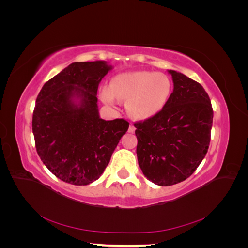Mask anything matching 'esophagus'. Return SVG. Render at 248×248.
I'll return each mask as SVG.
<instances>
[{
    "label": "esophagus",
    "instance_id": "1",
    "mask_svg": "<svg viewBox=\"0 0 248 248\" xmlns=\"http://www.w3.org/2000/svg\"><path fill=\"white\" fill-rule=\"evenodd\" d=\"M128 131L131 132V133H133L134 131H136V127H134L132 124H130V125H129V128H128Z\"/></svg>",
    "mask_w": 248,
    "mask_h": 248
}]
</instances>
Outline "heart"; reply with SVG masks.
<instances>
[{"instance_id": "b5f03b06", "label": "heart", "mask_w": 248, "mask_h": 248, "mask_svg": "<svg viewBox=\"0 0 248 248\" xmlns=\"http://www.w3.org/2000/svg\"><path fill=\"white\" fill-rule=\"evenodd\" d=\"M171 91V82L167 74L151 71H134L118 74L110 86H102L103 101L116 104L118 98L128 100L127 108L140 119L152 117L163 108Z\"/></svg>"}]
</instances>
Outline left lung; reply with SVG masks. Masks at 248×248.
I'll return each mask as SVG.
<instances>
[{
    "mask_svg": "<svg viewBox=\"0 0 248 248\" xmlns=\"http://www.w3.org/2000/svg\"><path fill=\"white\" fill-rule=\"evenodd\" d=\"M169 72L174 91L166 106L134 123L139 166L160 186L182 182L193 174L208 152L213 123L211 100L202 85L183 73Z\"/></svg>",
    "mask_w": 248,
    "mask_h": 248,
    "instance_id": "obj_1",
    "label": "left lung"
}]
</instances>
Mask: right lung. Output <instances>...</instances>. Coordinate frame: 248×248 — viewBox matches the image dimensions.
<instances>
[{
    "mask_svg": "<svg viewBox=\"0 0 248 248\" xmlns=\"http://www.w3.org/2000/svg\"><path fill=\"white\" fill-rule=\"evenodd\" d=\"M110 68L104 61L72 63L46 81L37 96L32 120L37 153L66 183L96 181L129 127L124 119L99 117L97 90Z\"/></svg>",
    "mask_w": 248,
    "mask_h": 248,
    "instance_id": "add662e5",
    "label": "right lung"
}]
</instances>
